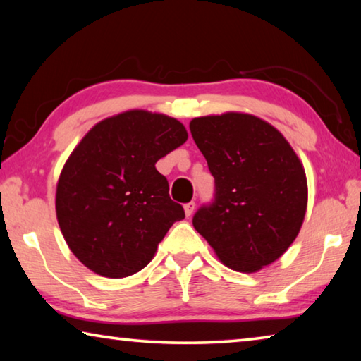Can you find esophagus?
<instances>
[{"label": "esophagus", "mask_w": 361, "mask_h": 361, "mask_svg": "<svg viewBox=\"0 0 361 361\" xmlns=\"http://www.w3.org/2000/svg\"><path fill=\"white\" fill-rule=\"evenodd\" d=\"M194 209H195V204H194V202L185 204V213H186V216H191L192 213H194Z\"/></svg>", "instance_id": "obj_1"}]
</instances>
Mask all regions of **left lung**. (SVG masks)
Returning <instances> with one entry per match:
<instances>
[{
	"label": "left lung",
	"mask_w": 361,
	"mask_h": 361,
	"mask_svg": "<svg viewBox=\"0 0 361 361\" xmlns=\"http://www.w3.org/2000/svg\"><path fill=\"white\" fill-rule=\"evenodd\" d=\"M215 178L210 204L192 226L226 266L256 272L296 239L307 207V181L282 133L243 113L195 118L189 124Z\"/></svg>",
	"instance_id": "8db88e82"
}]
</instances>
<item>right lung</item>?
I'll return each instance as SVG.
<instances>
[{"label": "right lung", "instance_id": "add662e5", "mask_svg": "<svg viewBox=\"0 0 361 361\" xmlns=\"http://www.w3.org/2000/svg\"><path fill=\"white\" fill-rule=\"evenodd\" d=\"M185 126L143 109L102 121L66 161L56 209L66 243L85 267L121 279L148 264L185 210L169 195L159 159L185 143Z\"/></svg>", "mask_w": 361, "mask_h": 361}]
</instances>
